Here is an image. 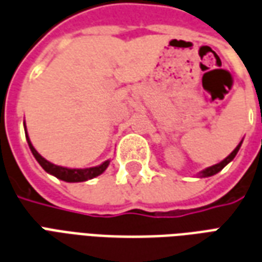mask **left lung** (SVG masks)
<instances>
[{"label": "left lung", "instance_id": "left-lung-1", "mask_svg": "<svg viewBox=\"0 0 262 262\" xmlns=\"http://www.w3.org/2000/svg\"><path fill=\"white\" fill-rule=\"evenodd\" d=\"M240 146H242V142H240V144H238L237 146L234 148V150H233L232 154L229 155L226 159H223L222 162H219V163H216V165H213V166H211V167H208V169H205V170H202L201 173H200V176H201V177H209V176L216 174L217 171L222 170L223 167L228 165L229 162H232V160L234 159V156L237 155L238 149H240Z\"/></svg>", "mask_w": 262, "mask_h": 262}]
</instances>
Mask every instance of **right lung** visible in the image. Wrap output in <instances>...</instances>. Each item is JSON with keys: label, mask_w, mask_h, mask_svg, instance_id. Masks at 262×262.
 <instances>
[{"label": "right lung", "mask_w": 262, "mask_h": 262, "mask_svg": "<svg viewBox=\"0 0 262 262\" xmlns=\"http://www.w3.org/2000/svg\"><path fill=\"white\" fill-rule=\"evenodd\" d=\"M25 134H26V125H25ZM26 139H28V144H29V148L30 150H32V154H33V156L36 158V160L39 162L40 166H41L47 173L55 176V177L60 179V180L68 181V183H79V181L91 180L93 177L102 174L103 171L107 169L108 163H110L108 160H106V162L102 163L100 166L89 167V169H67V167H61V166L53 165L49 160H46L41 155H39V152L33 148V145L30 142V139L28 135H26Z\"/></svg>", "instance_id": "obj_1"}]
</instances>
